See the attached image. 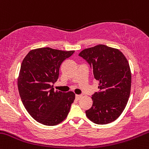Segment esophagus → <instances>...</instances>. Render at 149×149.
<instances>
[{
	"label": "esophagus",
	"instance_id": "esophagus-1",
	"mask_svg": "<svg viewBox=\"0 0 149 149\" xmlns=\"http://www.w3.org/2000/svg\"><path fill=\"white\" fill-rule=\"evenodd\" d=\"M75 97H76V99L77 100H79L82 97V95H76Z\"/></svg>",
	"mask_w": 149,
	"mask_h": 149
}]
</instances>
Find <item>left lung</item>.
<instances>
[{"label": "left lung", "mask_w": 149, "mask_h": 149, "mask_svg": "<svg viewBox=\"0 0 149 149\" xmlns=\"http://www.w3.org/2000/svg\"><path fill=\"white\" fill-rule=\"evenodd\" d=\"M79 55L90 64L100 90L92 96L93 106L86 110V116L100 125L116 120L131 93V72L126 57L118 49L104 44L85 49Z\"/></svg>", "instance_id": "1"}]
</instances>
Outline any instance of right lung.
<instances>
[{
	"instance_id": "add662e5",
	"label": "right lung",
	"mask_w": 149,
	"mask_h": 149,
	"mask_svg": "<svg viewBox=\"0 0 149 149\" xmlns=\"http://www.w3.org/2000/svg\"><path fill=\"white\" fill-rule=\"evenodd\" d=\"M74 51L49 47L31 50L24 57L18 77V88L30 116L45 125H56L65 120L75 99L73 92L54 91L61 64Z\"/></svg>"
}]
</instances>
